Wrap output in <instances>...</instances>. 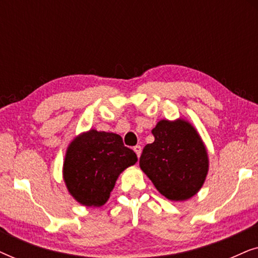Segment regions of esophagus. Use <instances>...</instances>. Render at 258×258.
I'll list each match as a JSON object with an SVG mask.
<instances>
[{
	"label": "esophagus",
	"instance_id": "1",
	"mask_svg": "<svg viewBox=\"0 0 258 258\" xmlns=\"http://www.w3.org/2000/svg\"><path fill=\"white\" fill-rule=\"evenodd\" d=\"M134 151H135V153H136L137 157H140L141 156V153H142V147H141V146H135V147H134Z\"/></svg>",
	"mask_w": 258,
	"mask_h": 258
}]
</instances>
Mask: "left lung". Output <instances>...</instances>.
<instances>
[{"mask_svg": "<svg viewBox=\"0 0 258 258\" xmlns=\"http://www.w3.org/2000/svg\"><path fill=\"white\" fill-rule=\"evenodd\" d=\"M151 133L155 141L144 147L141 169L168 200L192 197L203 185L209 168L200 135L184 119H162Z\"/></svg>", "mask_w": 258, "mask_h": 258, "instance_id": "1", "label": "left lung"}]
</instances>
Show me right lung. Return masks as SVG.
<instances>
[{"label": "right lung", "instance_id": "right-lung-1", "mask_svg": "<svg viewBox=\"0 0 258 258\" xmlns=\"http://www.w3.org/2000/svg\"><path fill=\"white\" fill-rule=\"evenodd\" d=\"M136 162V154L123 144L121 136L91 129L70 143L63 177L77 202L101 207L108 201L118 175Z\"/></svg>", "mask_w": 258, "mask_h": 258}]
</instances>
